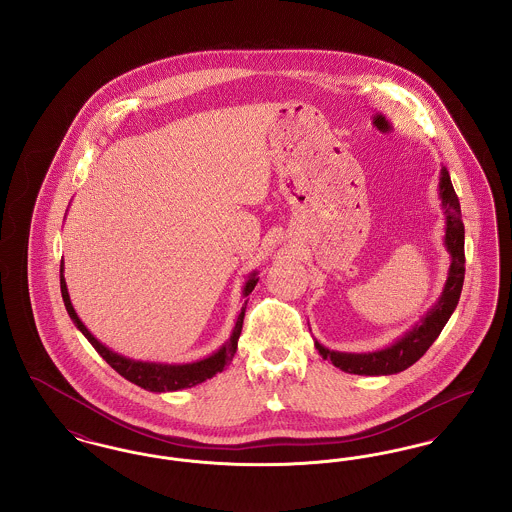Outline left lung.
<instances>
[{
	"instance_id": "1",
	"label": "left lung",
	"mask_w": 512,
	"mask_h": 512,
	"mask_svg": "<svg viewBox=\"0 0 512 512\" xmlns=\"http://www.w3.org/2000/svg\"><path fill=\"white\" fill-rule=\"evenodd\" d=\"M439 197L441 207L445 211V247L451 255L449 274L439 295L438 303L420 318L413 328L401 336L390 347L372 351V353H341L330 351L315 340V347L322 359L332 361L343 372L361 374V376H388L403 372L405 368L414 365L434 341L438 340L443 326L453 315L459 297L463 292L464 282V224L461 215V203L451 184L449 172L441 167L439 174Z\"/></svg>"
}]
</instances>
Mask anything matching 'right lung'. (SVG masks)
<instances>
[{
	"instance_id": "add662e5",
	"label": "right lung",
	"mask_w": 512,
	"mask_h": 512,
	"mask_svg": "<svg viewBox=\"0 0 512 512\" xmlns=\"http://www.w3.org/2000/svg\"><path fill=\"white\" fill-rule=\"evenodd\" d=\"M257 282H259L257 272H251L247 282H245L244 297L253 292ZM61 295H63L69 317L73 318L74 326L86 336V340L94 345V349L107 361V365L115 368L122 378H126L128 382H132V384H136V386H140V388L147 391H157V393L192 388V386H197V384H201V382H205V380L213 378L215 374L222 372L224 366L232 361V357L238 349V340H240L242 326H244L245 305H247V301H245L240 315L236 318V326H234L230 338L220 347L219 351H215L213 355H209L201 361H195V363L163 365V363H144V361H134V359L122 357L119 353L111 351L109 347H105L101 341L96 340L90 334V330L78 318L73 303H71V297L67 292V284H65V276H63V261H61Z\"/></svg>"
}]
</instances>
